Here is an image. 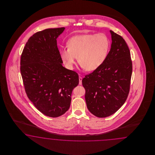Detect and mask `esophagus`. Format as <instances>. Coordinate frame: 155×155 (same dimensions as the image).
Segmentation results:
<instances>
[{"label":"esophagus","mask_w":155,"mask_h":155,"mask_svg":"<svg viewBox=\"0 0 155 155\" xmlns=\"http://www.w3.org/2000/svg\"><path fill=\"white\" fill-rule=\"evenodd\" d=\"M82 78L80 75V77H79V84H82Z\"/></svg>","instance_id":"1"}]
</instances>
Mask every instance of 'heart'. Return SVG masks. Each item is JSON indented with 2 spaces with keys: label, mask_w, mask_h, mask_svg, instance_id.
<instances>
[{
  "label": "heart",
  "mask_w": 155,
  "mask_h": 155,
  "mask_svg": "<svg viewBox=\"0 0 155 155\" xmlns=\"http://www.w3.org/2000/svg\"><path fill=\"white\" fill-rule=\"evenodd\" d=\"M109 47L108 38L103 33L81 35L69 40L68 48L60 51V56L68 68H73L78 58L82 67L90 71L102 64Z\"/></svg>",
  "instance_id": "1"
}]
</instances>
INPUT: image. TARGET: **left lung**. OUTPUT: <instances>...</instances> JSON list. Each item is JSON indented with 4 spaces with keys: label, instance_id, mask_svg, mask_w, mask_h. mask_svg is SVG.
I'll list each match as a JSON object with an SVG mask.
<instances>
[{
    "label": "left lung",
    "instance_id": "8db88e82",
    "mask_svg": "<svg viewBox=\"0 0 155 155\" xmlns=\"http://www.w3.org/2000/svg\"><path fill=\"white\" fill-rule=\"evenodd\" d=\"M112 44L102 64L82 81L90 112L99 117L116 113L130 92L132 72L131 53L121 36L110 31Z\"/></svg>",
    "mask_w": 155,
    "mask_h": 155
}]
</instances>
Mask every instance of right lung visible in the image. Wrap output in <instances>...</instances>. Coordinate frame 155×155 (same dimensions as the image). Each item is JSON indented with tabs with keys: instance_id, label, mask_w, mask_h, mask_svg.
<instances>
[{
	"instance_id": "add662e5",
	"label": "right lung",
	"mask_w": 155,
	"mask_h": 155,
	"mask_svg": "<svg viewBox=\"0 0 155 155\" xmlns=\"http://www.w3.org/2000/svg\"><path fill=\"white\" fill-rule=\"evenodd\" d=\"M65 28H49L33 34L24 48L20 72L25 93L43 114L58 117L70 107L78 74L66 69L57 45Z\"/></svg>"
}]
</instances>
